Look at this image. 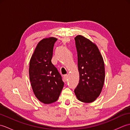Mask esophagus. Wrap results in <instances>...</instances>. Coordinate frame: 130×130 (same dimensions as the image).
I'll return each instance as SVG.
<instances>
[{
  "instance_id": "34e87169",
  "label": "esophagus",
  "mask_w": 130,
  "mask_h": 130,
  "mask_svg": "<svg viewBox=\"0 0 130 130\" xmlns=\"http://www.w3.org/2000/svg\"><path fill=\"white\" fill-rule=\"evenodd\" d=\"M63 78H64L65 81L67 82L68 80V75H65L63 76Z\"/></svg>"
}]
</instances>
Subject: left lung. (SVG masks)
Masks as SVG:
<instances>
[{
    "label": "left lung",
    "mask_w": 130,
    "mask_h": 130,
    "mask_svg": "<svg viewBox=\"0 0 130 130\" xmlns=\"http://www.w3.org/2000/svg\"><path fill=\"white\" fill-rule=\"evenodd\" d=\"M75 41L80 79L74 93L79 101L91 103L100 95L103 87L104 61L95 43L81 35L76 36Z\"/></svg>",
    "instance_id": "left-lung-1"
}]
</instances>
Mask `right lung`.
I'll list each match as a JSON object with an SVG mask.
<instances>
[{
	"label": "right lung",
	"mask_w": 130,
	"mask_h": 130,
	"mask_svg": "<svg viewBox=\"0 0 130 130\" xmlns=\"http://www.w3.org/2000/svg\"><path fill=\"white\" fill-rule=\"evenodd\" d=\"M55 37L44 38L36 47L29 62V75L35 96L44 104H51L59 98L64 83L52 64Z\"/></svg>",
	"instance_id": "1"
}]
</instances>
